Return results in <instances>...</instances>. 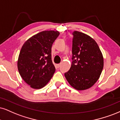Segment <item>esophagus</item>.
Instances as JSON below:
<instances>
[{
    "label": "esophagus",
    "instance_id": "esophagus-1",
    "mask_svg": "<svg viewBox=\"0 0 120 120\" xmlns=\"http://www.w3.org/2000/svg\"><path fill=\"white\" fill-rule=\"evenodd\" d=\"M60 66V64H57V68H59Z\"/></svg>",
    "mask_w": 120,
    "mask_h": 120
}]
</instances>
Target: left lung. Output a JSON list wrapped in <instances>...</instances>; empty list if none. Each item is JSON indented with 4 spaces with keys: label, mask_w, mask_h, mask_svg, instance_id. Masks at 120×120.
<instances>
[{
    "label": "left lung",
    "mask_w": 120,
    "mask_h": 120,
    "mask_svg": "<svg viewBox=\"0 0 120 120\" xmlns=\"http://www.w3.org/2000/svg\"><path fill=\"white\" fill-rule=\"evenodd\" d=\"M71 67L64 73L77 90L90 88L100 78L103 68L102 54L96 41L86 34L74 31Z\"/></svg>",
    "instance_id": "8db88e82"
}]
</instances>
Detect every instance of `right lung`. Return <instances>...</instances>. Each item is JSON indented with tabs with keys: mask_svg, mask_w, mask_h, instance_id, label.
<instances>
[{
	"mask_svg": "<svg viewBox=\"0 0 120 120\" xmlns=\"http://www.w3.org/2000/svg\"><path fill=\"white\" fill-rule=\"evenodd\" d=\"M59 34L58 31H43L29 38L22 47L18 69L23 80L32 88L45 86L55 72L52 46Z\"/></svg>",
	"mask_w": 120,
	"mask_h": 120,
	"instance_id": "add662e5",
	"label": "right lung"
}]
</instances>
